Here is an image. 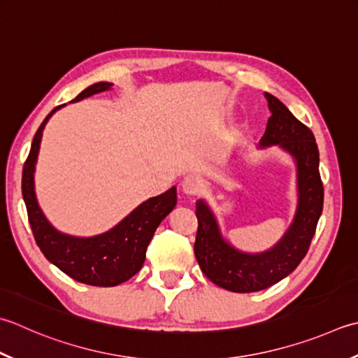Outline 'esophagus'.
<instances>
[{
  "instance_id": "obj_1",
  "label": "esophagus",
  "mask_w": 358,
  "mask_h": 358,
  "mask_svg": "<svg viewBox=\"0 0 358 358\" xmlns=\"http://www.w3.org/2000/svg\"><path fill=\"white\" fill-rule=\"evenodd\" d=\"M181 191L186 195H197L200 191L199 181H195L194 178H186L183 183H181Z\"/></svg>"
}]
</instances>
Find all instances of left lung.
Returning <instances> with one entry per match:
<instances>
[{
  "label": "left lung",
  "instance_id": "8db88e82",
  "mask_svg": "<svg viewBox=\"0 0 358 358\" xmlns=\"http://www.w3.org/2000/svg\"><path fill=\"white\" fill-rule=\"evenodd\" d=\"M271 116L259 147L279 145L296 163L298 206L289 229L275 247L264 253H243L222 237L219 223L205 200H199V220L194 253L209 281L236 293L267 289L289 276L309 251L317 223L323 213V183L320 153L313 133L290 113L285 105L265 93Z\"/></svg>",
  "mask_w": 358,
  "mask_h": 358
}]
</instances>
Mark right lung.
<instances>
[{"label":"right lung","instance_id":"right-lung-1","mask_svg":"<svg viewBox=\"0 0 358 358\" xmlns=\"http://www.w3.org/2000/svg\"><path fill=\"white\" fill-rule=\"evenodd\" d=\"M113 83L97 82L85 88L73 102L82 101L111 88ZM63 105L55 107L41 122L31 145L29 157L23 167L21 191L27 209L32 233L41 253L49 262L66 273L76 281L96 285L115 287L129 281L141 270L145 251L158 225L177 205V187L141 203L136 209L117 223L115 228L99 236L74 237L63 234L48 222L41 213L34 189V172L37 163L41 133L46 122Z\"/></svg>","mask_w":358,"mask_h":358}]
</instances>
